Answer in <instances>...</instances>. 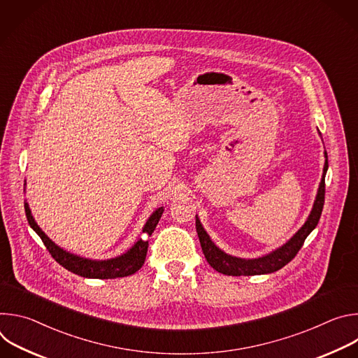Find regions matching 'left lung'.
I'll use <instances>...</instances> for the list:
<instances>
[{
	"mask_svg": "<svg viewBox=\"0 0 358 358\" xmlns=\"http://www.w3.org/2000/svg\"><path fill=\"white\" fill-rule=\"evenodd\" d=\"M324 159L326 160H324L322 181L319 184L317 195H316V199L313 202V208H312L308 220H306V222L301 225V228L286 243H283L282 246L276 248L275 250L264 255V257L253 258V259H245V258L232 257V255L224 252L213 242V239L210 238L207 231L203 229L198 215H195L196 234H198V238L201 242L203 257H206L207 262L217 272L228 275V276L266 275V273H273V272L282 269L285 265H287L296 257V253L303 246L304 239L308 238L309 234L316 228V225L320 220L323 206H324V178H326V173L329 169L326 151H324Z\"/></svg>",
	"mask_w": 358,
	"mask_h": 358,
	"instance_id": "8db88e82",
	"label": "left lung"
}]
</instances>
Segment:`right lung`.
I'll list each match as a JSON object with an SVG mask.
<instances>
[{"label": "right lung", "instance_id": "1", "mask_svg": "<svg viewBox=\"0 0 358 358\" xmlns=\"http://www.w3.org/2000/svg\"><path fill=\"white\" fill-rule=\"evenodd\" d=\"M24 207H25L28 224L42 239V242L46 246V249L49 250V253L52 255V258L59 265H62L65 269H68L69 272H72L75 275L89 278V279H116V278H124V276L136 273L144 264L147 248H148V241L138 238L129 250H126L124 253H122V255H119V257L112 258V259H101L100 261V259L83 258V257H79V255L68 252L66 249L57 245L35 222L27 201L24 202ZM163 213H164V207H160L148 217V220L145 221V224L143 227L144 234H147L150 236L152 232H155Z\"/></svg>", "mask_w": 358, "mask_h": 358}]
</instances>
